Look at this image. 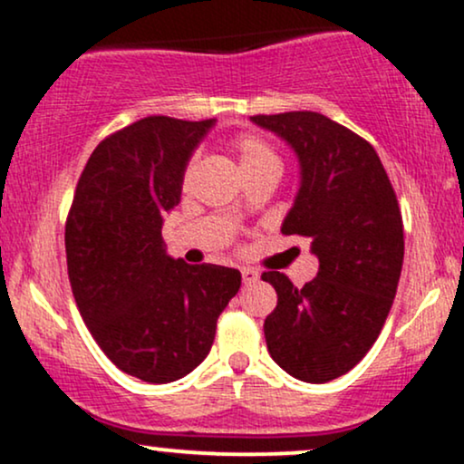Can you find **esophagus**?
<instances>
[{"mask_svg":"<svg viewBox=\"0 0 464 464\" xmlns=\"http://www.w3.org/2000/svg\"><path fill=\"white\" fill-rule=\"evenodd\" d=\"M242 279H244V285H250V284H257L259 281V273L255 268H242Z\"/></svg>","mask_w":464,"mask_h":464,"instance_id":"esophagus-1","label":"esophagus"}]
</instances>
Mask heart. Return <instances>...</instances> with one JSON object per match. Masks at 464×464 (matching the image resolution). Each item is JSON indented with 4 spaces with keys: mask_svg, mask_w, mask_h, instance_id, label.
Here are the masks:
<instances>
[{
    "mask_svg": "<svg viewBox=\"0 0 464 464\" xmlns=\"http://www.w3.org/2000/svg\"><path fill=\"white\" fill-rule=\"evenodd\" d=\"M236 150H237L239 168H242V172L244 169L257 168V165H279V157H276L273 148L255 135L237 137ZM189 172L191 168H188V172H185V180L189 179Z\"/></svg>",
    "mask_w": 464,
    "mask_h": 464,
    "instance_id": "obj_1",
    "label": "heart"
}]
</instances>
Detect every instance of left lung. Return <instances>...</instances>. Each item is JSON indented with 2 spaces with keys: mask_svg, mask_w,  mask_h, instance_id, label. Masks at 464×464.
<instances>
[{
  "mask_svg": "<svg viewBox=\"0 0 464 464\" xmlns=\"http://www.w3.org/2000/svg\"><path fill=\"white\" fill-rule=\"evenodd\" d=\"M299 159L301 183L281 231L312 239L316 279L296 287L264 273L276 290L266 318L268 353L301 382L324 384L369 353L397 295L403 264L399 202L375 148L314 111L255 115Z\"/></svg>",
  "mask_w": 464,
  "mask_h": 464,
  "instance_id": "1",
  "label": "left lung"
}]
</instances>
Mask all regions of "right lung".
Wrapping results in <instances>:
<instances>
[{"label": "right lung", "mask_w": 464, "mask_h": 464, "mask_svg": "<svg viewBox=\"0 0 464 464\" xmlns=\"http://www.w3.org/2000/svg\"><path fill=\"white\" fill-rule=\"evenodd\" d=\"M216 120L150 115L98 143L65 225L80 316L120 371L148 384L185 377L209 353L242 275L169 257L163 216L180 202L191 154Z\"/></svg>", "instance_id": "1"}]
</instances>
